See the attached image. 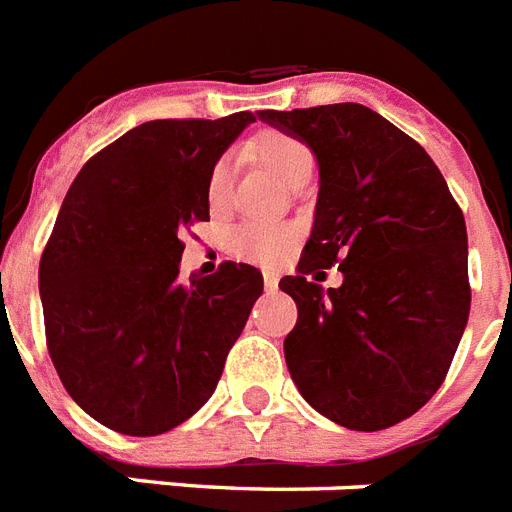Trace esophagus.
Masks as SVG:
<instances>
[{"label": "esophagus", "instance_id": "34e87169", "mask_svg": "<svg viewBox=\"0 0 512 512\" xmlns=\"http://www.w3.org/2000/svg\"><path fill=\"white\" fill-rule=\"evenodd\" d=\"M263 278H265V289H268V292H276V289H278V273H273V270H265Z\"/></svg>", "mask_w": 512, "mask_h": 512}]
</instances>
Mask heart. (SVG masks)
Returning <instances> with one entry per match:
<instances>
[{
  "instance_id": "heart-1",
  "label": "heart",
  "mask_w": 512,
  "mask_h": 512,
  "mask_svg": "<svg viewBox=\"0 0 512 512\" xmlns=\"http://www.w3.org/2000/svg\"><path fill=\"white\" fill-rule=\"evenodd\" d=\"M247 152L255 157L260 165L273 173L278 181L286 186H302L307 178L313 176V152L305 141L292 134H281V131H265L255 136L247 144ZM231 197V165L228 160H218L207 176V202L213 210H223ZM294 242V231L289 226H244L236 231L234 249L236 255L249 260V263L273 265L289 252Z\"/></svg>"
}]
</instances>
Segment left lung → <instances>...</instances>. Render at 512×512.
I'll list each match as a JSON object with an SVG mask.
<instances>
[{
    "mask_svg": "<svg viewBox=\"0 0 512 512\" xmlns=\"http://www.w3.org/2000/svg\"><path fill=\"white\" fill-rule=\"evenodd\" d=\"M318 160V202L297 276L284 355L299 394L352 431L421 410L442 386L468 323V234L426 149L371 107L257 110ZM345 281L322 292L321 267Z\"/></svg>",
    "mask_w": 512,
    "mask_h": 512,
    "instance_id": "left-lung-1",
    "label": "left lung"
}]
</instances>
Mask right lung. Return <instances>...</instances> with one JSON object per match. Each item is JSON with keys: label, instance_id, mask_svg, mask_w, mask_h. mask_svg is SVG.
<instances>
[{"label": "right lung", "instance_id": "right-lung-1", "mask_svg": "<svg viewBox=\"0 0 512 512\" xmlns=\"http://www.w3.org/2000/svg\"><path fill=\"white\" fill-rule=\"evenodd\" d=\"M249 123H141L65 194L39 265L47 347L76 405L118 434H165L197 413L263 294L244 263L178 276L184 228L210 220L207 176Z\"/></svg>", "mask_w": 512, "mask_h": 512}]
</instances>
